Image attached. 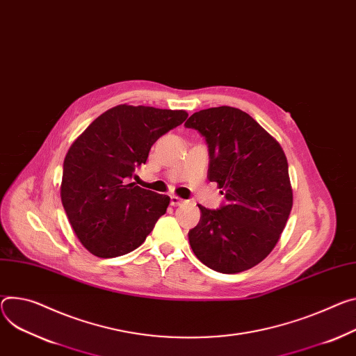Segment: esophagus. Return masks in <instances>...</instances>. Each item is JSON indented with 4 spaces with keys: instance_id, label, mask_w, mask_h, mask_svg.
<instances>
[{
    "instance_id": "obj_1",
    "label": "esophagus",
    "mask_w": 356,
    "mask_h": 356,
    "mask_svg": "<svg viewBox=\"0 0 356 356\" xmlns=\"http://www.w3.org/2000/svg\"><path fill=\"white\" fill-rule=\"evenodd\" d=\"M183 203H186V200H183V199L177 197V196H172V197H170V204H172V206H180V204H183Z\"/></svg>"
}]
</instances>
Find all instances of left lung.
<instances>
[{"label":"left lung","instance_id":"obj_1","mask_svg":"<svg viewBox=\"0 0 356 356\" xmlns=\"http://www.w3.org/2000/svg\"><path fill=\"white\" fill-rule=\"evenodd\" d=\"M184 126L206 139L207 177L225 197L217 210L199 204L200 221L188 232L191 250L222 274L252 268L273 251L293 209L284 150L248 113L232 106L193 113Z\"/></svg>","mask_w":356,"mask_h":356}]
</instances>
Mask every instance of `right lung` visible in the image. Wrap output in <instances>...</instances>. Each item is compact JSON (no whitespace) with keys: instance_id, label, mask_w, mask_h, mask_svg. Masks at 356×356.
<instances>
[{"instance_id":"1","label":"right lung","mask_w":356,"mask_h":356,"mask_svg":"<svg viewBox=\"0 0 356 356\" xmlns=\"http://www.w3.org/2000/svg\"><path fill=\"white\" fill-rule=\"evenodd\" d=\"M186 118L184 111L119 105L96 118L72 143L63 160L60 200L89 252L113 258L134 251L166 213L169 196L131 179L153 143Z\"/></svg>"}]
</instances>
